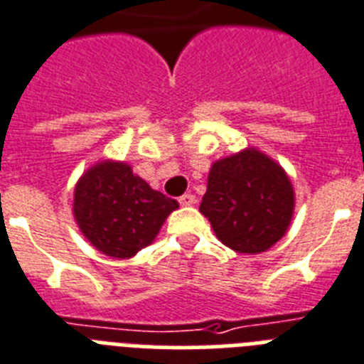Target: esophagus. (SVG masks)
Returning <instances> with one entry per match:
<instances>
[{"label":"esophagus","instance_id":"34e87169","mask_svg":"<svg viewBox=\"0 0 364 364\" xmlns=\"http://www.w3.org/2000/svg\"><path fill=\"white\" fill-rule=\"evenodd\" d=\"M196 196L194 194H183L181 198H179V203L183 205V207H192V205H196Z\"/></svg>","mask_w":364,"mask_h":364}]
</instances>
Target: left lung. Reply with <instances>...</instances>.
I'll use <instances>...</instances> for the list:
<instances>
[{"mask_svg": "<svg viewBox=\"0 0 364 364\" xmlns=\"http://www.w3.org/2000/svg\"><path fill=\"white\" fill-rule=\"evenodd\" d=\"M200 213L223 245L257 255L287 232L295 213V191L286 170L251 146L214 161Z\"/></svg>", "mask_w": 364, "mask_h": 364, "instance_id": "obj_1", "label": "left lung"}]
</instances>
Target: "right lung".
Masks as SVG:
<instances>
[{"label": "right lung", "mask_w": 364, "mask_h": 364, "mask_svg": "<svg viewBox=\"0 0 364 364\" xmlns=\"http://www.w3.org/2000/svg\"><path fill=\"white\" fill-rule=\"evenodd\" d=\"M179 207L124 161L102 159L78 178L73 194V216L97 251L128 260L150 245L166 218Z\"/></svg>", "instance_id": "obj_1"}]
</instances>
